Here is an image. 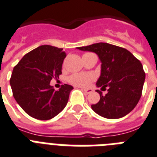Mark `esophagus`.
I'll list each match as a JSON object with an SVG mask.
<instances>
[{"label":"esophagus","mask_w":157,"mask_h":157,"mask_svg":"<svg viewBox=\"0 0 157 157\" xmlns=\"http://www.w3.org/2000/svg\"><path fill=\"white\" fill-rule=\"evenodd\" d=\"M84 91H85V94H90V93H92V92L94 91V90H92V89H85V90H84Z\"/></svg>","instance_id":"esophagus-1"}]
</instances>
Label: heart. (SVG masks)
Returning a JSON list of instances; mask_svg holds the SVG:
<instances>
[{
	"label": "heart",
	"instance_id": "1",
	"mask_svg": "<svg viewBox=\"0 0 157 157\" xmlns=\"http://www.w3.org/2000/svg\"><path fill=\"white\" fill-rule=\"evenodd\" d=\"M88 54V53H87ZM94 76L90 73H75L68 76L67 81L70 84L79 86V87H87L90 83L94 81Z\"/></svg>",
	"mask_w": 157,
	"mask_h": 157
}]
</instances>
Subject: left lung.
I'll list each match as a JSON object with an SVG mask.
<instances>
[{
	"label": "left lung",
	"mask_w": 157,
	"mask_h": 157,
	"mask_svg": "<svg viewBox=\"0 0 157 157\" xmlns=\"http://www.w3.org/2000/svg\"><path fill=\"white\" fill-rule=\"evenodd\" d=\"M81 51L95 52L101 62L98 87L106 90L100 100L91 105L97 114L106 118H119L129 114L140 99L145 80V72L138 59L123 48L107 43H94L80 47Z\"/></svg>",
	"instance_id": "obj_1"
}]
</instances>
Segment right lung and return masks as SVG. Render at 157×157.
<instances>
[{"instance_id":"right-lung-1","label":"right lung","mask_w":157,"mask_h":157,"mask_svg":"<svg viewBox=\"0 0 157 157\" xmlns=\"http://www.w3.org/2000/svg\"><path fill=\"white\" fill-rule=\"evenodd\" d=\"M65 57L63 48L42 45L25 54L13 67L10 81L13 95L30 117L48 120L67 105L72 85H62L57 91L50 85L52 78L62 74Z\"/></svg>"}]
</instances>
